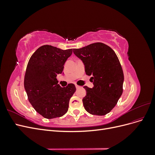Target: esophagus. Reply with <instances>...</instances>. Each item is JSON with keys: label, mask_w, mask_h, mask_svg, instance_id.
Instances as JSON below:
<instances>
[{"label": "esophagus", "mask_w": 155, "mask_h": 155, "mask_svg": "<svg viewBox=\"0 0 155 155\" xmlns=\"http://www.w3.org/2000/svg\"><path fill=\"white\" fill-rule=\"evenodd\" d=\"M76 88H80L81 87H80V86H79V85H76Z\"/></svg>", "instance_id": "esophagus-1"}]
</instances>
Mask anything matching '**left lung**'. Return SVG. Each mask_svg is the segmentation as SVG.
<instances>
[{
  "label": "left lung",
  "mask_w": 155,
  "mask_h": 155,
  "mask_svg": "<svg viewBox=\"0 0 155 155\" xmlns=\"http://www.w3.org/2000/svg\"><path fill=\"white\" fill-rule=\"evenodd\" d=\"M74 54L85 65L86 74L91 76L94 87H83L87 95L83 104L91 114L104 116L116 105L123 92L124 72L114 51L102 43H95L79 49Z\"/></svg>",
  "instance_id": "obj_1"
}]
</instances>
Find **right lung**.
<instances>
[{"label": "right lung", "mask_w": 155, "mask_h": 155, "mask_svg": "<svg viewBox=\"0 0 155 155\" xmlns=\"http://www.w3.org/2000/svg\"><path fill=\"white\" fill-rule=\"evenodd\" d=\"M72 54V49L63 50L43 45L33 54L28 63L25 91L32 107L45 118L61 117L68 111L76 87L72 83L60 87L56 77L63 72L64 64Z\"/></svg>", "instance_id": "obj_1"}]
</instances>
